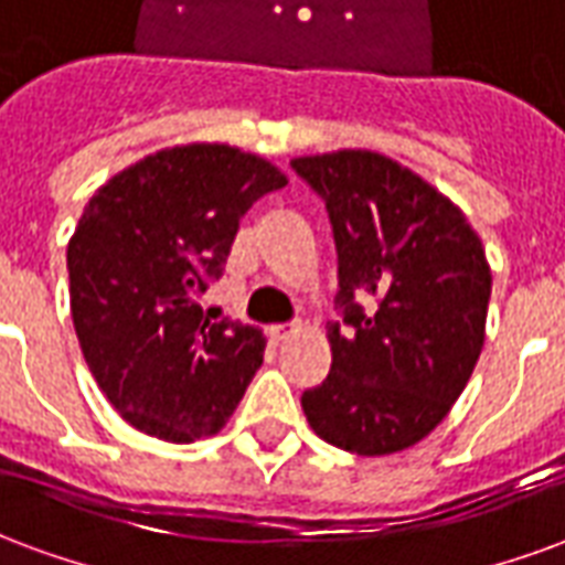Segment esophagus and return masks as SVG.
<instances>
[{
	"mask_svg": "<svg viewBox=\"0 0 565 565\" xmlns=\"http://www.w3.org/2000/svg\"><path fill=\"white\" fill-rule=\"evenodd\" d=\"M298 331V324H274V328H270V337H274L277 343H286L288 337H295Z\"/></svg>",
	"mask_w": 565,
	"mask_h": 565,
	"instance_id": "34e87169",
	"label": "esophagus"
}]
</instances>
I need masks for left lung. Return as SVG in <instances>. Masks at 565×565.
<instances>
[{
	"instance_id": "8db88e82",
	"label": "left lung",
	"mask_w": 565,
	"mask_h": 565,
	"mask_svg": "<svg viewBox=\"0 0 565 565\" xmlns=\"http://www.w3.org/2000/svg\"><path fill=\"white\" fill-rule=\"evenodd\" d=\"M328 207L337 243L331 373L300 406L324 443L379 457L443 422L484 345L491 267L439 189L373 150L291 159ZM358 299H367L361 308Z\"/></svg>"
}]
</instances>
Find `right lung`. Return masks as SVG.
I'll return each mask as SVG.
<instances>
[{
	"label": "right lung",
	"mask_w": 565,
	"mask_h": 565,
	"mask_svg": "<svg viewBox=\"0 0 565 565\" xmlns=\"http://www.w3.org/2000/svg\"><path fill=\"white\" fill-rule=\"evenodd\" d=\"M286 183L255 152L183 143L89 198L68 241L74 331L98 388L141 434H220L262 367V331L210 322L198 300L222 277L243 213Z\"/></svg>",
	"instance_id": "right-lung-1"
}]
</instances>
